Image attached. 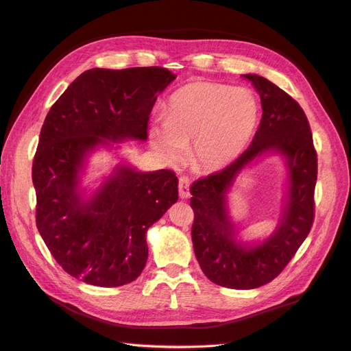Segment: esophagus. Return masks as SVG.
Segmentation results:
<instances>
[{"label":"esophagus","mask_w":351,"mask_h":351,"mask_svg":"<svg viewBox=\"0 0 351 351\" xmlns=\"http://www.w3.org/2000/svg\"><path fill=\"white\" fill-rule=\"evenodd\" d=\"M178 195L182 199H187L190 196V180L187 176L178 178Z\"/></svg>","instance_id":"1"}]
</instances>
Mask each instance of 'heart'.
Returning <instances> with one entry per match:
<instances>
[{
	"label": "heart",
	"instance_id": "obj_1",
	"mask_svg": "<svg viewBox=\"0 0 351 351\" xmlns=\"http://www.w3.org/2000/svg\"><path fill=\"white\" fill-rule=\"evenodd\" d=\"M259 105L244 88L195 82L169 98L165 119L151 127L155 149L171 162L183 156L186 145L196 168L221 169L244 152L256 130Z\"/></svg>",
	"mask_w": 351,
	"mask_h": 351
}]
</instances>
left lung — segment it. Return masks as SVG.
<instances>
[{
    "mask_svg": "<svg viewBox=\"0 0 351 351\" xmlns=\"http://www.w3.org/2000/svg\"><path fill=\"white\" fill-rule=\"evenodd\" d=\"M243 76L259 92V129L234 162L196 180L190 187V206L195 212L193 249L202 271L218 285L250 290L277 278L309 234L315 219L317 155L309 121L297 101L258 74ZM265 152H278L287 159L289 202L274 234L261 247L247 248L235 241L225 193L239 169Z\"/></svg>",
    "mask_w": 351,
    "mask_h": 351,
    "instance_id": "obj_1",
    "label": "left lung"
}]
</instances>
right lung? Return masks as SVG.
<instances>
[{
	"label": "right lung",
	"instance_id": "add662e5",
	"mask_svg": "<svg viewBox=\"0 0 351 351\" xmlns=\"http://www.w3.org/2000/svg\"><path fill=\"white\" fill-rule=\"evenodd\" d=\"M174 79L162 67L90 69L51 107L32 165L36 227L71 277L119 287L142 274L146 231L178 199L176 173L121 165L86 202L79 193V173L84 156L105 138L146 141L158 93Z\"/></svg>",
	"mask_w": 351,
	"mask_h": 351
}]
</instances>
